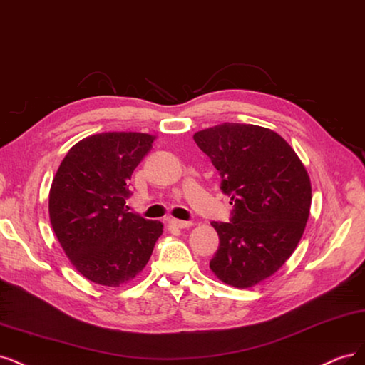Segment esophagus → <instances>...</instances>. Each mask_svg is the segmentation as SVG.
<instances>
[{
  "label": "esophagus",
  "mask_w": 365,
  "mask_h": 365,
  "mask_svg": "<svg viewBox=\"0 0 365 365\" xmlns=\"http://www.w3.org/2000/svg\"><path fill=\"white\" fill-rule=\"evenodd\" d=\"M170 225L174 226V227H179V229H187L192 226L191 221H183V220H175V218H171L170 220Z\"/></svg>",
  "instance_id": "obj_1"
}]
</instances>
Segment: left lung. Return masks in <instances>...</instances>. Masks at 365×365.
I'll use <instances>...</instances> for the list:
<instances>
[{
  "instance_id": "left-lung-1",
  "label": "left lung",
  "mask_w": 365,
  "mask_h": 365,
  "mask_svg": "<svg viewBox=\"0 0 365 365\" xmlns=\"http://www.w3.org/2000/svg\"><path fill=\"white\" fill-rule=\"evenodd\" d=\"M194 140L233 205L230 222H210L220 245L209 267L225 284L250 288L296 250L311 209L309 175L287 140L261 125L225 123Z\"/></svg>"
}]
</instances>
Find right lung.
<instances>
[{
    "label": "right lung",
    "mask_w": 365,
    "mask_h": 365,
    "mask_svg": "<svg viewBox=\"0 0 365 365\" xmlns=\"http://www.w3.org/2000/svg\"><path fill=\"white\" fill-rule=\"evenodd\" d=\"M155 136L109 132L66 153L50 190V221L77 272L93 284L120 287L143 272L162 222L128 212L132 174Z\"/></svg>",
    "instance_id": "obj_1"
}]
</instances>
